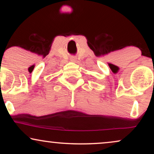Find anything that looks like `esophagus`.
Listing matches in <instances>:
<instances>
[{"label": "esophagus", "mask_w": 154, "mask_h": 154, "mask_svg": "<svg viewBox=\"0 0 154 154\" xmlns=\"http://www.w3.org/2000/svg\"><path fill=\"white\" fill-rule=\"evenodd\" d=\"M71 62H75V63L77 62V59L75 58V57H71Z\"/></svg>", "instance_id": "34e87169"}]
</instances>
